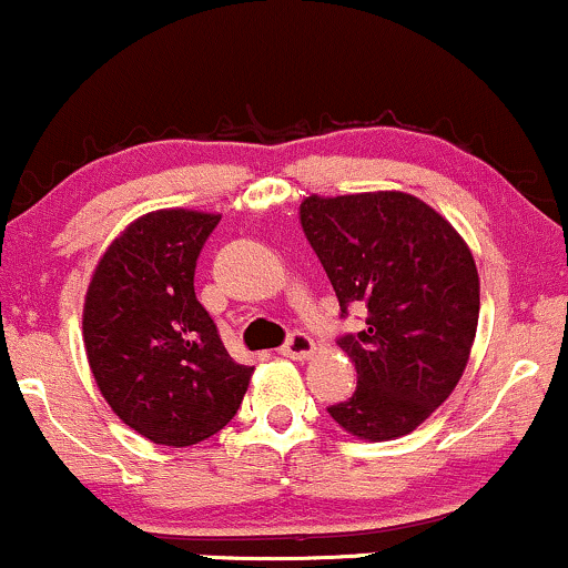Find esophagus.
<instances>
[{
    "instance_id": "1",
    "label": "esophagus",
    "mask_w": 568,
    "mask_h": 568,
    "mask_svg": "<svg viewBox=\"0 0 568 568\" xmlns=\"http://www.w3.org/2000/svg\"><path fill=\"white\" fill-rule=\"evenodd\" d=\"M280 355L291 357V361H306V357L315 355V342L306 334H293L288 342L280 347Z\"/></svg>"
}]
</instances>
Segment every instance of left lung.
Here are the masks:
<instances>
[{
    "label": "left lung",
    "instance_id": "8db88e82",
    "mask_svg": "<svg viewBox=\"0 0 568 568\" xmlns=\"http://www.w3.org/2000/svg\"><path fill=\"white\" fill-rule=\"evenodd\" d=\"M298 213L342 312L368 310L366 328L338 338L357 387L328 414L371 443L414 433L470 361L480 312L470 247L435 207L395 189L310 194Z\"/></svg>",
    "mask_w": 568,
    "mask_h": 568
}]
</instances>
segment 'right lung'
<instances>
[{"instance_id": "obj_1", "label": "right lung", "mask_w": 568, "mask_h": 568, "mask_svg": "<svg viewBox=\"0 0 568 568\" xmlns=\"http://www.w3.org/2000/svg\"><path fill=\"white\" fill-rule=\"evenodd\" d=\"M221 213H143L98 258L82 338L103 400L130 429L171 448L230 425L253 368L221 344L194 296V266Z\"/></svg>"}]
</instances>
